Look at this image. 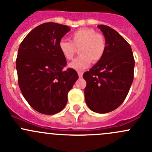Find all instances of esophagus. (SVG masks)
<instances>
[{"label":"esophagus","instance_id":"esophagus-1","mask_svg":"<svg viewBox=\"0 0 152 152\" xmlns=\"http://www.w3.org/2000/svg\"><path fill=\"white\" fill-rule=\"evenodd\" d=\"M78 74H79V77L82 78V76H83V72H82V71H78Z\"/></svg>","mask_w":152,"mask_h":152}]
</instances>
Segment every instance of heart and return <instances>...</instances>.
<instances>
[{"label":"heart","instance_id":"obj_1","mask_svg":"<svg viewBox=\"0 0 152 152\" xmlns=\"http://www.w3.org/2000/svg\"><path fill=\"white\" fill-rule=\"evenodd\" d=\"M59 48L67 60H71L77 51L76 49H79L80 55L69 64V67L76 70H82L87 68L91 62L96 63L103 57L106 40L103 34L96 33L94 29L82 28L71 34L70 41H59Z\"/></svg>","mask_w":152,"mask_h":152}]
</instances>
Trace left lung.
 <instances>
[{
  "label": "left lung",
  "mask_w": 152,
  "mask_h": 152,
  "mask_svg": "<svg viewBox=\"0 0 152 152\" xmlns=\"http://www.w3.org/2000/svg\"><path fill=\"white\" fill-rule=\"evenodd\" d=\"M106 40L103 57L83 74L85 102L92 111L107 113L125 100L134 79V59L129 44L115 30L98 26Z\"/></svg>",
  "instance_id": "8db88e82"
}]
</instances>
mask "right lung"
<instances>
[{"label": "right lung", "mask_w": 152, "mask_h": 152, "mask_svg": "<svg viewBox=\"0 0 152 152\" xmlns=\"http://www.w3.org/2000/svg\"><path fill=\"white\" fill-rule=\"evenodd\" d=\"M70 30L56 23H45L28 34L16 59L18 85L29 105L39 113L53 115L64 109L67 93L79 76L67 68L59 42Z\"/></svg>", "instance_id": "1"}]
</instances>
